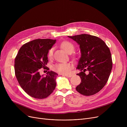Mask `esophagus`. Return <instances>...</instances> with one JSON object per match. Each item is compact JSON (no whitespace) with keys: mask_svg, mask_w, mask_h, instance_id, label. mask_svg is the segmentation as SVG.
I'll list each match as a JSON object with an SVG mask.
<instances>
[{"mask_svg":"<svg viewBox=\"0 0 127 127\" xmlns=\"http://www.w3.org/2000/svg\"><path fill=\"white\" fill-rule=\"evenodd\" d=\"M63 76H65L66 77H68V78H70L72 76V75L71 74H69V75H63Z\"/></svg>","mask_w":127,"mask_h":127,"instance_id":"34e87169","label":"esophagus"}]
</instances>
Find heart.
I'll list each match as a JSON object with an SVG mask.
<instances>
[{"label": "heart", "instance_id": "heart-1", "mask_svg": "<svg viewBox=\"0 0 127 127\" xmlns=\"http://www.w3.org/2000/svg\"><path fill=\"white\" fill-rule=\"evenodd\" d=\"M61 47L63 50L68 53H71L74 51L75 46L72 43L69 41H63L61 44ZM53 49L50 48L47 53V56L49 58H51L53 56ZM74 67V65L70 62H63L56 64L53 66V70L63 75H68L70 72L71 69Z\"/></svg>", "mask_w": 127, "mask_h": 127}]
</instances>
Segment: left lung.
Here are the masks:
<instances>
[{
    "label": "left lung",
    "instance_id": "8db88e82",
    "mask_svg": "<svg viewBox=\"0 0 127 127\" xmlns=\"http://www.w3.org/2000/svg\"><path fill=\"white\" fill-rule=\"evenodd\" d=\"M68 37L79 45L81 53L77 75L81 79L76 89L84 96L93 95L100 91L107 82L112 68L110 50L102 40L97 36L82 34ZM86 70L89 71L88 75Z\"/></svg>",
    "mask_w": 127,
    "mask_h": 127
}]
</instances>
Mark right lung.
Here are the masks:
<instances>
[{
	"mask_svg": "<svg viewBox=\"0 0 127 127\" xmlns=\"http://www.w3.org/2000/svg\"><path fill=\"white\" fill-rule=\"evenodd\" d=\"M56 39H36L23 45L15 59V74L24 91L32 97L44 99L48 97L56 86L58 74L48 71L40 75L39 69H46L47 53Z\"/></svg>",
	"mask_w": 127,
	"mask_h": 127,
	"instance_id": "add662e5",
	"label": "right lung"
}]
</instances>
